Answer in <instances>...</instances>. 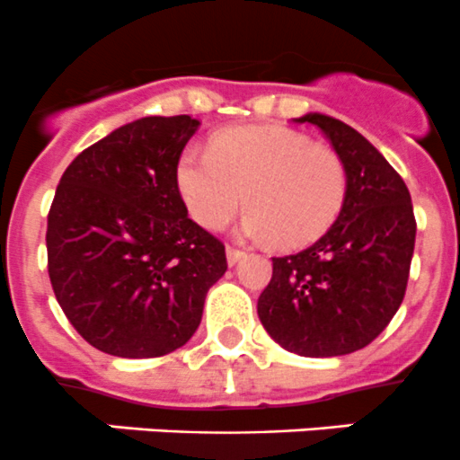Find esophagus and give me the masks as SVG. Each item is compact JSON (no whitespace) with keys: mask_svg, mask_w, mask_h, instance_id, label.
Returning a JSON list of instances; mask_svg holds the SVG:
<instances>
[{"mask_svg":"<svg viewBox=\"0 0 460 460\" xmlns=\"http://www.w3.org/2000/svg\"><path fill=\"white\" fill-rule=\"evenodd\" d=\"M244 258V252L243 249H235V247H226V262H229V267H234L235 262H240V260Z\"/></svg>","mask_w":460,"mask_h":460,"instance_id":"1","label":"esophagus"}]
</instances>
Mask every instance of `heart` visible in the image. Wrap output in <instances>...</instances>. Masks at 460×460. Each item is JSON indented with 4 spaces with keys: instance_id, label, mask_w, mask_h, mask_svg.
Segmentation results:
<instances>
[{
    "instance_id": "obj_1",
    "label": "heart",
    "mask_w": 460,
    "mask_h": 460,
    "mask_svg": "<svg viewBox=\"0 0 460 460\" xmlns=\"http://www.w3.org/2000/svg\"><path fill=\"white\" fill-rule=\"evenodd\" d=\"M178 189L198 225L220 229L243 200V234L303 247L336 222L347 196V169L333 148L285 127L220 133L211 153L189 148L178 162Z\"/></svg>"
}]
</instances>
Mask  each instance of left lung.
Listing matches in <instances>:
<instances>
[{
  "label": "left lung",
  "mask_w": 460,
  "mask_h": 460,
  "mask_svg": "<svg viewBox=\"0 0 460 460\" xmlns=\"http://www.w3.org/2000/svg\"><path fill=\"white\" fill-rule=\"evenodd\" d=\"M327 136L347 169V196L323 238L273 258L258 298L269 336L307 358L367 347L405 298L416 220L410 191L394 166L349 124L323 113L296 118Z\"/></svg>",
  "instance_id": "1"
}]
</instances>
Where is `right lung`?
<instances>
[{
  "label": "right lung",
  "mask_w": 460,
  "mask_h": 460,
  "mask_svg": "<svg viewBox=\"0 0 460 460\" xmlns=\"http://www.w3.org/2000/svg\"><path fill=\"white\" fill-rule=\"evenodd\" d=\"M200 122L136 119L84 148L49 211V276L82 338L119 358L182 347L207 291L225 276V244L189 217L178 162Z\"/></svg>",
  "instance_id": "right-lung-1"
}]
</instances>
